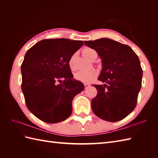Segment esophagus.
I'll return each mask as SVG.
<instances>
[{
  "instance_id": "34e87169",
  "label": "esophagus",
  "mask_w": 158,
  "mask_h": 158,
  "mask_svg": "<svg viewBox=\"0 0 158 158\" xmlns=\"http://www.w3.org/2000/svg\"><path fill=\"white\" fill-rule=\"evenodd\" d=\"M84 85H85V89H86V88H88V87H89L90 85H89V84H88V83H85Z\"/></svg>"
}]
</instances>
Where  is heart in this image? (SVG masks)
I'll use <instances>...</instances> for the list:
<instances>
[{
    "instance_id": "1",
    "label": "heart",
    "mask_w": 158,
    "mask_h": 158,
    "mask_svg": "<svg viewBox=\"0 0 158 158\" xmlns=\"http://www.w3.org/2000/svg\"><path fill=\"white\" fill-rule=\"evenodd\" d=\"M83 54L87 59L89 60H92L94 58L97 57V53L94 49L92 48H87L83 50ZM69 66L72 70H75L74 66V58L71 57L69 61ZM97 76V73L96 70H81L75 73V78L77 81H79L84 83H89L92 82Z\"/></svg>"
}]
</instances>
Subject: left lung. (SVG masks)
I'll list each match as a JSON object with an SVG mask.
<instances>
[{"label":"left lung","mask_w":158,"mask_h":158,"mask_svg":"<svg viewBox=\"0 0 158 158\" xmlns=\"http://www.w3.org/2000/svg\"><path fill=\"white\" fill-rule=\"evenodd\" d=\"M84 43L102 59V69L98 79L105 83L93 85L98 92L91 102L94 113L110 122L124 119L136 107L141 88L143 70L139 57L128 45L110 39Z\"/></svg>","instance_id":"8db88e82"}]
</instances>
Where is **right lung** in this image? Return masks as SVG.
Masks as SVG:
<instances>
[{
	"instance_id": "obj_1",
	"label": "right lung",
	"mask_w": 158,
	"mask_h": 158,
	"mask_svg": "<svg viewBox=\"0 0 158 158\" xmlns=\"http://www.w3.org/2000/svg\"><path fill=\"white\" fill-rule=\"evenodd\" d=\"M83 45L69 39H45L26 53L21 66L22 90L28 110L43 122L56 123L72 113V101L85 87L69 66Z\"/></svg>"
}]
</instances>
